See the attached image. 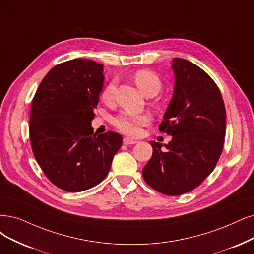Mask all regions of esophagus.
Wrapping results in <instances>:
<instances>
[{
	"label": "esophagus",
	"instance_id": "esophagus-1",
	"mask_svg": "<svg viewBox=\"0 0 254 254\" xmlns=\"http://www.w3.org/2000/svg\"><path fill=\"white\" fill-rule=\"evenodd\" d=\"M138 141H136L135 139H132V138H128V137H125L124 138V144L127 145V144H135L137 143Z\"/></svg>",
	"mask_w": 254,
	"mask_h": 254
}]
</instances>
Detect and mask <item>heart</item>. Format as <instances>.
Wrapping results in <instances>:
<instances>
[{"instance_id":"heart-1","label":"heart","mask_w":254,"mask_h":254,"mask_svg":"<svg viewBox=\"0 0 254 254\" xmlns=\"http://www.w3.org/2000/svg\"><path fill=\"white\" fill-rule=\"evenodd\" d=\"M133 80L140 91L148 97L156 96L162 89V81L160 77L151 70L141 69L136 71L133 74ZM116 88V80H111L106 88L101 91L100 99L103 103L112 105L115 101ZM158 108H160V106H158ZM151 120V115L146 112L139 113V114H134V113L129 112H121L113 120V125L121 133L128 136H138L140 132H141V127L147 126Z\"/></svg>"}]
</instances>
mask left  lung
I'll return each instance as SVG.
<instances>
[{
  "label": "left lung",
  "mask_w": 254,
  "mask_h": 254,
  "mask_svg": "<svg viewBox=\"0 0 254 254\" xmlns=\"http://www.w3.org/2000/svg\"><path fill=\"white\" fill-rule=\"evenodd\" d=\"M175 91L159 130L172 136L151 141L153 156L143 167L145 182L167 195L194 190L214 170L223 152L226 110L220 89L198 65L175 59Z\"/></svg>",
  "instance_id": "8db88e82"
}]
</instances>
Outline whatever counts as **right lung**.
<instances>
[{
    "mask_svg": "<svg viewBox=\"0 0 254 254\" xmlns=\"http://www.w3.org/2000/svg\"><path fill=\"white\" fill-rule=\"evenodd\" d=\"M103 65L86 59L56 64L32 99L29 135L35 160L59 189L78 192L99 184L122 144L118 133L94 134Z\"/></svg>",
    "mask_w": 254,
    "mask_h": 254,
    "instance_id": "1",
    "label": "right lung"
}]
</instances>
